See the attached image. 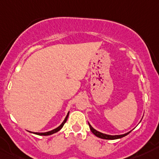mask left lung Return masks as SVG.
<instances>
[{
	"label": "left lung",
	"instance_id": "1",
	"mask_svg": "<svg viewBox=\"0 0 159 159\" xmlns=\"http://www.w3.org/2000/svg\"><path fill=\"white\" fill-rule=\"evenodd\" d=\"M88 125H89V127L90 129H91V130H92V132L94 134H95V136H97V137L100 138V139H121V138L124 137V136L127 135V134L130 133V131L127 132V133H125V134H116V135H111V134H103V133H102V132H99L98 131V130H95V128H93V127H92V125L90 124L89 123H88Z\"/></svg>",
	"mask_w": 159,
	"mask_h": 159
}]
</instances>
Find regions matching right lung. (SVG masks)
Returning <instances> with one entry per match:
<instances>
[{"mask_svg":"<svg viewBox=\"0 0 159 159\" xmlns=\"http://www.w3.org/2000/svg\"><path fill=\"white\" fill-rule=\"evenodd\" d=\"M68 116H69V111H68V113H67V116H66L65 119H64V121H63V123H61V124H60L58 127H57V128L53 129V130H50V131H48V132H42V133H40V132H31V133H33V134H38V135H43V136L51 135V134H54V133H57V132H58L59 130H60V129H61L63 127H64V123H65L66 121H67V117H68ZM29 132H30V131H29Z\"/></svg>","mask_w":159,"mask_h":159,"instance_id":"right-lung-1","label":"right lung"}]
</instances>
